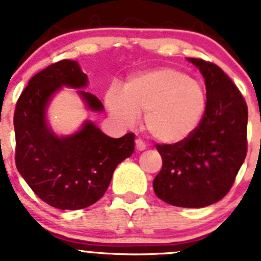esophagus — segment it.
<instances>
[{
    "mask_svg": "<svg viewBox=\"0 0 261 261\" xmlns=\"http://www.w3.org/2000/svg\"><path fill=\"white\" fill-rule=\"evenodd\" d=\"M136 149H137L138 151H142L146 149V145H145L140 138H137V140H136Z\"/></svg>",
    "mask_w": 261,
    "mask_h": 261,
    "instance_id": "34e87169",
    "label": "esophagus"
}]
</instances>
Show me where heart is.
Listing matches in <instances>:
<instances>
[{
    "label": "heart",
    "instance_id": "b5f03b06",
    "mask_svg": "<svg viewBox=\"0 0 261 261\" xmlns=\"http://www.w3.org/2000/svg\"><path fill=\"white\" fill-rule=\"evenodd\" d=\"M206 91L199 81L175 68L138 73L126 81L123 94H106L111 115L125 126L144 115L147 133L161 144H177L199 128L206 110Z\"/></svg>",
    "mask_w": 261,
    "mask_h": 261
}]
</instances>
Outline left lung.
I'll return each instance as SVG.
<instances>
[{
	"label": "left lung",
	"instance_id": "1",
	"mask_svg": "<svg viewBox=\"0 0 261 261\" xmlns=\"http://www.w3.org/2000/svg\"><path fill=\"white\" fill-rule=\"evenodd\" d=\"M206 86L199 128L177 144L156 145L162 168L153 181L159 199L174 206L204 208L223 199L247 154L248 110L238 87L220 66L188 59Z\"/></svg>",
	"mask_w": 261,
	"mask_h": 261
}]
</instances>
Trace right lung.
<instances>
[{
	"label": "right lung",
	"mask_w": 261,
	"mask_h": 261,
	"mask_svg": "<svg viewBox=\"0 0 261 261\" xmlns=\"http://www.w3.org/2000/svg\"><path fill=\"white\" fill-rule=\"evenodd\" d=\"M62 86H87V75L77 61L62 60L47 66L20 94L14 112L15 165L39 199L61 211H77L105 195L115 168L135 151V135L111 138L91 121H85L74 135H55L45 111ZM78 94L89 110L103 111L95 95L84 90Z\"/></svg>",
	"instance_id": "obj_1"
}]
</instances>
